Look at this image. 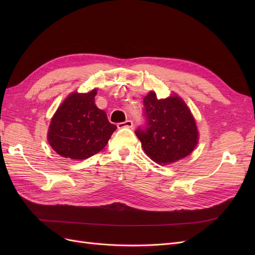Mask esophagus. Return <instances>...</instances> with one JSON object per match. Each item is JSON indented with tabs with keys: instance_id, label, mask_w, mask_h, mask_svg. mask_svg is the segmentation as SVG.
Listing matches in <instances>:
<instances>
[{
	"instance_id": "1",
	"label": "esophagus",
	"mask_w": 255,
	"mask_h": 255,
	"mask_svg": "<svg viewBox=\"0 0 255 255\" xmlns=\"http://www.w3.org/2000/svg\"><path fill=\"white\" fill-rule=\"evenodd\" d=\"M118 128H133V121L132 120H127L125 122H120L117 125Z\"/></svg>"
}]
</instances>
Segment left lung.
<instances>
[{
    "label": "left lung",
    "instance_id": "left-lung-1",
    "mask_svg": "<svg viewBox=\"0 0 255 255\" xmlns=\"http://www.w3.org/2000/svg\"><path fill=\"white\" fill-rule=\"evenodd\" d=\"M145 127L135 134L144 153L157 164H171L195 150L199 139L196 120L186 103L176 95L157 99L150 91L143 99Z\"/></svg>",
    "mask_w": 255,
    "mask_h": 255
}]
</instances>
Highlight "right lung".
<instances>
[{
    "mask_svg": "<svg viewBox=\"0 0 255 255\" xmlns=\"http://www.w3.org/2000/svg\"><path fill=\"white\" fill-rule=\"evenodd\" d=\"M97 89L87 94L72 92L51 120L48 140L60 156L86 159L104 149L116 127L95 103Z\"/></svg>",
    "mask_w": 255,
    "mask_h": 255,
    "instance_id": "1",
    "label": "right lung"
}]
</instances>
